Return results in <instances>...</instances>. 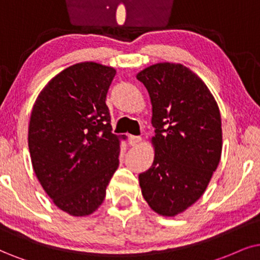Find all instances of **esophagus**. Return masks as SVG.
Wrapping results in <instances>:
<instances>
[{"mask_svg":"<svg viewBox=\"0 0 260 260\" xmlns=\"http://www.w3.org/2000/svg\"><path fill=\"white\" fill-rule=\"evenodd\" d=\"M141 143V137H138V136H131L129 137V144L133 146H137L139 145Z\"/></svg>","mask_w":260,"mask_h":260,"instance_id":"obj_1","label":"esophagus"}]
</instances>
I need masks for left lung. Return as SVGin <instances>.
Masks as SVG:
<instances>
[{
  "label": "left lung",
  "mask_w": 260,
  "mask_h": 260,
  "mask_svg": "<svg viewBox=\"0 0 260 260\" xmlns=\"http://www.w3.org/2000/svg\"><path fill=\"white\" fill-rule=\"evenodd\" d=\"M152 104L154 159L139 175L144 199L176 216L205 192L222 153L221 114L198 75L180 63L152 64L137 74Z\"/></svg>",
  "instance_id": "1"
}]
</instances>
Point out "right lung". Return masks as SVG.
I'll return each mask as SVG.
<instances>
[{"mask_svg":"<svg viewBox=\"0 0 260 260\" xmlns=\"http://www.w3.org/2000/svg\"><path fill=\"white\" fill-rule=\"evenodd\" d=\"M113 67L81 62L43 88L32 108L28 149L38 181L58 209L91 215L119 167L120 139L106 104Z\"/></svg>","mask_w":260,"mask_h":260,"instance_id":"add662e5","label":"right lung"}]
</instances>
